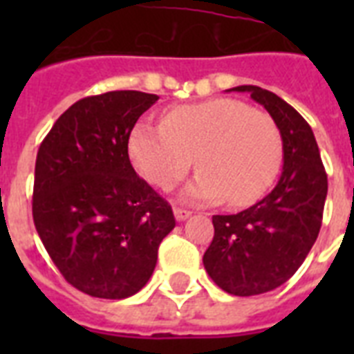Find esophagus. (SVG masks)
I'll use <instances>...</instances> for the list:
<instances>
[{"label": "esophagus", "mask_w": 354, "mask_h": 354, "mask_svg": "<svg viewBox=\"0 0 354 354\" xmlns=\"http://www.w3.org/2000/svg\"><path fill=\"white\" fill-rule=\"evenodd\" d=\"M174 216H176L178 222H183V221H187L189 216H191V211L182 209V207H176V209H174Z\"/></svg>", "instance_id": "obj_1"}]
</instances>
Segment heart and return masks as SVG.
I'll list each match as a JSON object with an SVG mask.
<instances>
[{
    "instance_id": "obj_1",
    "label": "heart",
    "mask_w": 354,
    "mask_h": 354,
    "mask_svg": "<svg viewBox=\"0 0 354 354\" xmlns=\"http://www.w3.org/2000/svg\"><path fill=\"white\" fill-rule=\"evenodd\" d=\"M128 154L139 174L161 191L187 176L194 158L200 172L183 198L198 204L226 200L242 207L257 202L274 183L283 141L266 112L236 99H211L172 108L161 127L138 122Z\"/></svg>"
}]
</instances>
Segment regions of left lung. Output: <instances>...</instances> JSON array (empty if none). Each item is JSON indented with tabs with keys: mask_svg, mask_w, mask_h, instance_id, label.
<instances>
[{
	"mask_svg": "<svg viewBox=\"0 0 354 354\" xmlns=\"http://www.w3.org/2000/svg\"><path fill=\"white\" fill-rule=\"evenodd\" d=\"M248 91L272 115L283 139V172L263 200L236 215H215V236L204 266L222 290L257 296L296 274L318 239L327 198V174L308 122L281 97L259 86Z\"/></svg>",
	"mask_w": 354,
	"mask_h": 354,
	"instance_id": "left-lung-1",
	"label": "left lung"
}]
</instances>
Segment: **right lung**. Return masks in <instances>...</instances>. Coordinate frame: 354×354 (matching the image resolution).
Returning <instances> with one entry per match:
<instances>
[{
    "label": "right lung",
    "mask_w": 354,
    "mask_h": 354,
    "mask_svg": "<svg viewBox=\"0 0 354 354\" xmlns=\"http://www.w3.org/2000/svg\"><path fill=\"white\" fill-rule=\"evenodd\" d=\"M158 99L132 90L80 99L38 149L36 232L64 279L88 296L124 299L141 290L176 226L171 205L128 158L133 124Z\"/></svg>",
    "instance_id": "obj_1"
}]
</instances>
